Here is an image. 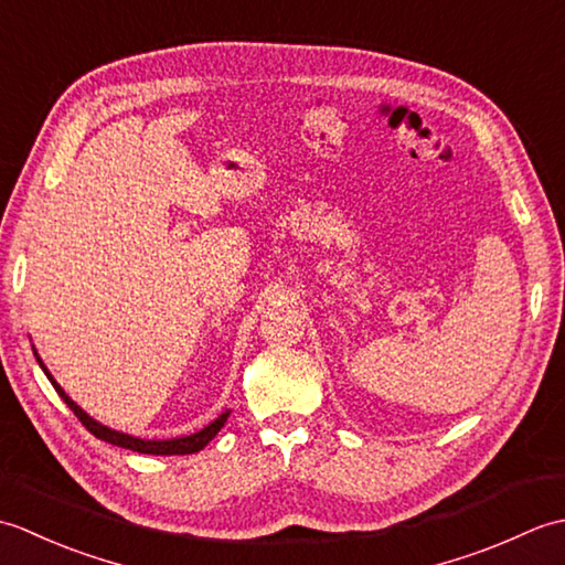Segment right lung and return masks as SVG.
I'll return each instance as SVG.
<instances>
[{"label": "right lung", "instance_id": "add662e5", "mask_svg": "<svg viewBox=\"0 0 565 565\" xmlns=\"http://www.w3.org/2000/svg\"><path fill=\"white\" fill-rule=\"evenodd\" d=\"M39 359V356H35ZM39 364H41V369L45 371V376L51 379V383L55 386V391L60 393V398H63L65 403H67V407L72 413L77 415V419L79 423L87 427L94 437L97 439H104V441H109V444H116V447H124V449H130V451H138V454H167V456H172V454H196V451H201L203 447H206V444L218 435L221 431V427L225 425V419H227V415H231V411H225V413H221L218 417L213 419L211 425H206L203 429H199V431H194V435H189V437H179V439H164V441H148V439H136V437H130V435H124V431H116V429H109V427H104V425H99L97 419H92L87 413L82 411V407L70 398V395L57 386L55 383V379L47 374V369L43 366V362L39 359Z\"/></svg>", "mask_w": 565, "mask_h": 565}]
</instances>
